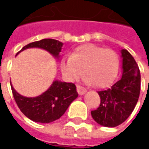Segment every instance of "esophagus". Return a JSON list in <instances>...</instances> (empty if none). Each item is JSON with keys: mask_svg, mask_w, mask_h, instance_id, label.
I'll return each mask as SVG.
<instances>
[{"mask_svg": "<svg viewBox=\"0 0 149 149\" xmlns=\"http://www.w3.org/2000/svg\"><path fill=\"white\" fill-rule=\"evenodd\" d=\"M77 91H78V93H79V95H83V94H85L86 92H87V89H86L85 88H83L82 86L78 85V86H77Z\"/></svg>", "mask_w": 149, "mask_h": 149, "instance_id": "34e87169", "label": "esophagus"}]
</instances>
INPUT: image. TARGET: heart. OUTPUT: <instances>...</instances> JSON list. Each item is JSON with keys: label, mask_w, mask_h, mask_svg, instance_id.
<instances>
[{"label": "heart", "mask_w": 149, "mask_h": 149, "mask_svg": "<svg viewBox=\"0 0 149 149\" xmlns=\"http://www.w3.org/2000/svg\"><path fill=\"white\" fill-rule=\"evenodd\" d=\"M118 69L119 58L114 51L93 44L77 47L71 55L61 61L62 75L68 81H77L85 73V81L96 88L109 85L117 75Z\"/></svg>", "instance_id": "1"}]
</instances>
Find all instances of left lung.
I'll return each mask as SVG.
<instances>
[{"instance_id": "8db88e82", "label": "left lung", "mask_w": 149, "mask_h": 149, "mask_svg": "<svg viewBox=\"0 0 149 149\" xmlns=\"http://www.w3.org/2000/svg\"><path fill=\"white\" fill-rule=\"evenodd\" d=\"M123 76L111 88L98 91L100 105L91 111L95 121L104 127H116L124 123L137 104L140 93V71L127 50L121 51Z\"/></svg>"}]
</instances>
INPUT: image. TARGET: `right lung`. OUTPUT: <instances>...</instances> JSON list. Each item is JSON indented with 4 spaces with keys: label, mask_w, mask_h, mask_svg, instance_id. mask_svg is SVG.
Segmentation results:
<instances>
[{
    "label": "right lung",
    "mask_w": 149,
    "mask_h": 149,
    "mask_svg": "<svg viewBox=\"0 0 149 149\" xmlns=\"http://www.w3.org/2000/svg\"><path fill=\"white\" fill-rule=\"evenodd\" d=\"M62 45L63 44L61 42L55 39H42L25 45L21 51L27 48L37 47L48 51L55 57H59ZM11 90L19 110L28 119L41 123H49L61 118L71 102L78 97L75 84L58 80L54 81L49 89L36 97H25L17 93L12 87Z\"/></svg>",
    "instance_id": "add662e5"
}]
</instances>
